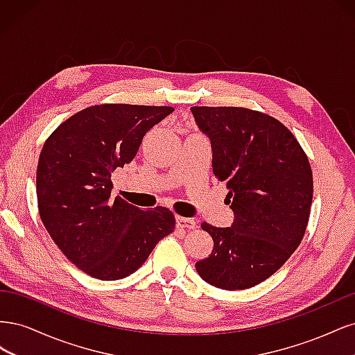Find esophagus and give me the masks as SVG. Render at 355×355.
I'll use <instances>...</instances> for the list:
<instances>
[{
    "mask_svg": "<svg viewBox=\"0 0 355 355\" xmlns=\"http://www.w3.org/2000/svg\"><path fill=\"white\" fill-rule=\"evenodd\" d=\"M176 227L180 230H192L196 227V220L184 216H176Z\"/></svg>",
    "mask_w": 355,
    "mask_h": 355,
    "instance_id": "obj_1",
    "label": "esophagus"
}]
</instances>
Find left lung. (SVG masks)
Returning <instances> with one entry per match:
<instances>
[{
  "instance_id": "1",
  "label": "left lung",
  "mask_w": 355,
  "mask_h": 355,
  "mask_svg": "<svg viewBox=\"0 0 355 355\" xmlns=\"http://www.w3.org/2000/svg\"><path fill=\"white\" fill-rule=\"evenodd\" d=\"M213 149V175L227 185L235 219L202 222L213 250L196 263L204 282L225 290L262 283L302 241L313 202V170L297 139L277 118L239 106H192Z\"/></svg>"
}]
</instances>
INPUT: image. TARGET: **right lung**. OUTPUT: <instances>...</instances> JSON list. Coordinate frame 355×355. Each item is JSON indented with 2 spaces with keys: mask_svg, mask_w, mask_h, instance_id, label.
<instances>
[{
  "mask_svg": "<svg viewBox=\"0 0 355 355\" xmlns=\"http://www.w3.org/2000/svg\"><path fill=\"white\" fill-rule=\"evenodd\" d=\"M171 106L102 103L63 121L42 146L37 168L40 218L75 266L99 280L133 274L175 230V214L141 210L116 197L111 175L137 154Z\"/></svg>",
  "mask_w": 355,
  "mask_h": 355,
  "instance_id": "1",
  "label": "right lung"
}]
</instances>
